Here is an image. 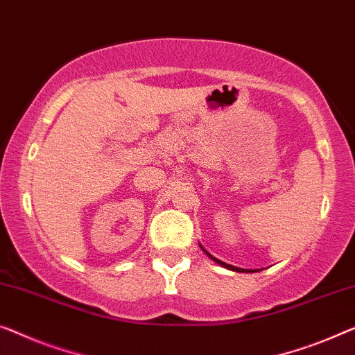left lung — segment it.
Here are the masks:
<instances>
[{
    "label": "left lung",
    "instance_id": "left-lung-1",
    "mask_svg": "<svg viewBox=\"0 0 355 355\" xmlns=\"http://www.w3.org/2000/svg\"><path fill=\"white\" fill-rule=\"evenodd\" d=\"M202 250H204V248H202ZM205 252V250H204ZM205 253H207V255L211 258V260H214V261H216V263H218V264H221V266H225V268H228V269H232V271H239V272H242V271H245V269H241V268H236V266H232V264H228V263H223V261H220V260H216V258L215 257H211L210 255V253L209 252H205Z\"/></svg>",
    "mask_w": 355,
    "mask_h": 355
}]
</instances>
